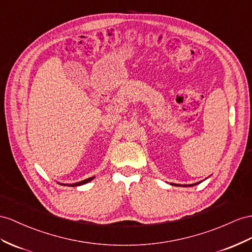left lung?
<instances>
[{
	"instance_id": "left-lung-1",
	"label": "left lung",
	"mask_w": 252,
	"mask_h": 252,
	"mask_svg": "<svg viewBox=\"0 0 252 252\" xmlns=\"http://www.w3.org/2000/svg\"><path fill=\"white\" fill-rule=\"evenodd\" d=\"M200 182H198V183H195V184H189V185H183L184 188H186V186H193V185H197V184H199Z\"/></svg>"
}]
</instances>
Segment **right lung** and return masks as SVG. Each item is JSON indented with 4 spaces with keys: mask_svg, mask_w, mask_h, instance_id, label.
<instances>
[{
    "mask_svg": "<svg viewBox=\"0 0 252 252\" xmlns=\"http://www.w3.org/2000/svg\"><path fill=\"white\" fill-rule=\"evenodd\" d=\"M94 177H92V178H88V179H86V180H83V181H81V182L73 183V184H63V183H59V184H61V185H69V186H80V185H83V184H86V183L90 182V181H92V180H94Z\"/></svg>",
    "mask_w": 252,
    "mask_h": 252,
    "instance_id": "obj_1",
    "label": "right lung"
}]
</instances>
